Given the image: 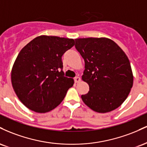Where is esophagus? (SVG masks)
<instances>
[{
    "label": "esophagus",
    "instance_id": "obj_1",
    "mask_svg": "<svg viewBox=\"0 0 147 147\" xmlns=\"http://www.w3.org/2000/svg\"><path fill=\"white\" fill-rule=\"evenodd\" d=\"M74 80H75L76 83H79V82L81 81V78L79 77H75V78H74Z\"/></svg>",
    "mask_w": 147,
    "mask_h": 147
}]
</instances>
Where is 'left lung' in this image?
I'll list each match as a JSON object with an SVG mask.
<instances>
[{
	"label": "left lung",
	"mask_w": 147,
	"mask_h": 147,
	"mask_svg": "<svg viewBox=\"0 0 147 147\" xmlns=\"http://www.w3.org/2000/svg\"><path fill=\"white\" fill-rule=\"evenodd\" d=\"M75 48L85 61L82 80L89 91L82 95L97 113L110 112L125 101L133 86L131 64L117 43L107 38H76Z\"/></svg>",
	"instance_id": "8db88e82"
}]
</instances>
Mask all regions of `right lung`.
Listing matches in <instances>:
<instances>
[{
  "mask_svg": "<svg viewBox=\"0 0 147 147\" xmlns=\"http://www.w3.org/2000/svg\"><path fill=\"white\" fill-rule=\"evenodd\" d=\"M74 45L72 38L42 35L21 50L11 79L16 95L27 108L46 113L63 101L74 80L64 76L61 57Z\"/></svg>",
  "mask_w": 147,
  "mask_h": 147,
  "instance_id": "1",
  "label": "right lung"
}]
</instances>
